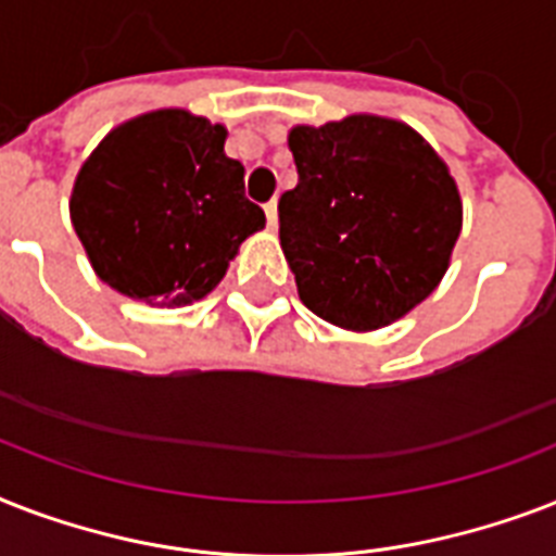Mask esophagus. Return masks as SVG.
I'll return each instance as SVG.
<instances>
[{
    "mask_svg": "<svg viewBox=\"0 0 556 556\" xmlns=\"http://www.w3.org/2000/svg\"><path fill=\"white\" fill-rule=\"evenodd\" d=\"M265 216H268V227H270V230H277V225H279L277 201H268V204H265Z\"/></svg>",
    "mask_w": 556,
    "mask_h": 556,
    "instance_id": "1",
    "label": "esophagus"
}]
</instances>
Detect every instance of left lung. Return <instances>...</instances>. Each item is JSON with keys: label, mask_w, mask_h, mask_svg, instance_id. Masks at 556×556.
Returning a JSON list of instances; mask_svg holds the SVG:
<instances>
[{"label": "left lung", "mask_w": 556, "mask_h": 556, "mask_svg": "<svg viewBox=\"0 0 556 556\" xmlns=\"http://www.w3.org/2000/svg\"><path fill=\"white\" fill-rule=\"evenodd\" d=\"M288 150L300 181L279 199V244L305 308L375 331L424 303L462 233V195L439 152L380 115L291 126Z\"/></svg>", "instance_id": "obj_1"}]
</instances>
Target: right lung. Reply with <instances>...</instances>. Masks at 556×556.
<instances>
[{"instance_id": "right-lung-1", "label": "right lung", "mask_w": 556, "mask_h": 556, "mask_svg": "<svg viewBox=\"0 0 556 556\" xmlns=\"http://www.w3.org/2000/svg\"><path fill=\"white\" fill-rule=\"evenodd\" d=\"M225 141V124L155 109L117 124L83 161L68 213L91 268L117 294L155 308L204 300L239 244L265 227Z\"/></svg>"}]
</instances>
